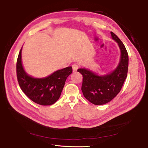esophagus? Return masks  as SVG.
<instances>
[{
	"mask_svg": "<svg viewBox=\"0 0 148 148\" xmlns=\"http://www.w3.org/2000/svg\"><path fill=\"white\" fill-rule=\"evenodd\" d=\"M72 68H73V71H77V70L79 69V65L77 64H74L72 65Z\"/></svg>",
	"mask_w": 148,
	"mask_h": 148,
	"instance_id": "obj_1",
	"label": "esophagus"
}]
</instances>
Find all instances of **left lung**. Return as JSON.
Masks as SVG:
<instances>
[{"instance_id": "obj_1", "label": "left lung", "mask_w": 148, "mask_h": 148, "mask_svg": "<svg viewBox=\"0 0 148 148\" xmlns=\"http://www.w3.org/2000/svg\"><path fill=\"white\" fill-rule=\"evenodd\" d=\"M111 38L118 44L120 57L117 67L110 72L98 75L89 69L78 70L83 75L82 91L83 96L95 105H103L111 101L120 91L127 78L128 68V55L123 42L114 33Z\"/></svg>"}]
</instances>
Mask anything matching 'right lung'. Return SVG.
<instances>
[{
    "label": "right lung",
    "mask_w": 148,
    "mask_h": 148,
    "mask_svg": "<svg viewBox=\"0 0 148 148\" xmlns=\"http://www.w3.org/2000/svg\"><path fill=\"white\" fill-rule=\"evenodd\" d=\"M22 47L16 63V75L21 90L33 102L42 106L53 104L59 99L72 67L57 70L47 77L35 78L25 71L21 59Z\"/></svg>",
    "instance_id": "add662e5"
}]
</instances>
